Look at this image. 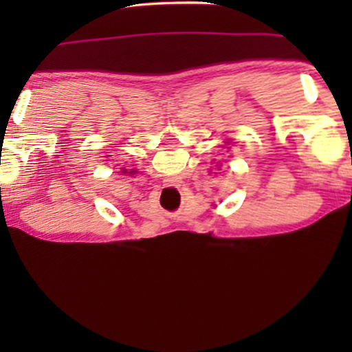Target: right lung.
Segmentation results:
<instances>
[{"mask_svg":"<svg viewBox=\"0 0 352 352\" xmlns=\"http://www.w3.org/2000/svg\"><path fill=\"white\" fill-rule=\"evenodd\" d=\"M123 173H126V170H124V171H123ZM129 173H134V171H129Z\"/></svg>","mask_w":352,"mask_h":352,"instance_id":"1","label":"right lung"}]
</instances>
